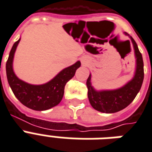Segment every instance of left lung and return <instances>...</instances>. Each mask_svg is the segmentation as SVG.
<instances>
[{
  "label": "left lung",
  "mask_w": 152,
  "mask_h": 152,
  "mask_svg": "<svg viewBox=\"0 0 152 152\" xmlns=\"http://www.w3.org/2000/svg\"><path fill=\"white\" fill-rule=\"evenodd\" d=\"M125 35H128L124 32ZM129 36V35H128ZM133 44L136 58V69L133 78L120 89L113 90L97 91L91 84V75L87 78L88 97L90 104L97 111L105 113H113L124 109L131 104L140 90L143 81V62L136 41L129 36Z\"/></svg>",
  "instance_id": "obj_1"
}]
</instances>
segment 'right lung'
Masks as SVG:
<instances>
[{"instance_id":"1","label":"right lung","mask_w":152,"mask_h":152,"mask_svg":"<svg viewBox=\"0 0 152 152\" xmlns=\"http://www.w3.org/2000/svg\"><path fill=\"white\" fill-rule=\"evenodd\" d=\"M20 39L14 43L6 63V75L14 95L29 109L43 111L56 106L62 101L66 82L72 78L81 66L77 61L74 65L63 69L50 82L43 85H31L16 77L12 69L14 54Z\"/></svg>"}]
</instances>
